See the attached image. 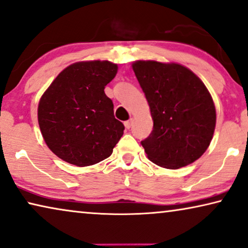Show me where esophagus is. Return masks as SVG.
Instances as JSON below:
<instances>
[{"instance_id":"esophagus-1","label":"esophagus","mask_w":248,"mask_h":248,"mask_svg":"<svg viewBox=\"0 0 248 248\" xmlns=\"http://www.w3.org/2000/svg\"><path fill=\"white\" fill-rule=\"evenodd\" d=\"M132 123H133V120L131 118V120H128V121H126V122H125V123H124L125 127H126L127 130H128V128H131V126H132Z\"/></svg>"}]
</instances>
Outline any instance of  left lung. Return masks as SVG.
<instances>
[{
    "mask_svg": "<svg viewBox=\"0 0 248 248\" xmlns=\"http://www.w3.org/2000/svg\"><path fill=\"white\" fill-rule=\"evenodd\" d=\"M133 71L144 92L153 131L141 144L149 159L166 169L198 160L216 127V108L202 79L175 62L138 60Z\"/></svg>",
    "mask_w": 248,
    "mask_h": 248,
    "instance_id": "obj_1",
    "label": "left lung"
}]
</instances>
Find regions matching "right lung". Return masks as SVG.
Here are the masks:
<instances>
[{"label": "right lung", "instance_id": "1", "mask_svg": "<svg viewBox=\"0 0 248 248\" xmlns=\"http://www.w3.org/2000/svg\"><path fill=\"white\" fill-rule=\"evenodd\" d=\"M108 60L75 62L60 73L41 96L38 122L48 148L77 167L93 166L113 153L124 133L114 116L105 86L117 74Z\"/></svg>", "mask_w": 248, "mask_h": 248}]
</instances>
